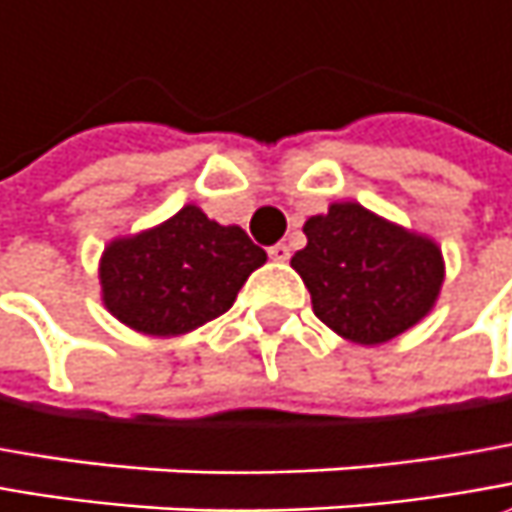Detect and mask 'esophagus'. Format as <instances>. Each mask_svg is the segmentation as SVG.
I'll return each mask as SVG.
<instances>
[{
    "instance_id": "esophagus-1",
    "label": "esophagus",
    "mask_w": 512,
    "mask_h": 512,
    "mask_svg": "<svg viewBox=\"0 0 512 512\" xmlns=\"http://www.w3.org/2000/svg\"><path fill=\"white\" fill-rule=\"evenodd\" d=\"M289 246H286V243H274V246H269V257H272V260H277V263H286V260H289Z\"/></svg>"
}]
</instances>
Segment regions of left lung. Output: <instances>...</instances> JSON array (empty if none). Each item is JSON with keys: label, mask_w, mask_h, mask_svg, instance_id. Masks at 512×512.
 Wrapping results in <instances>:
<instances>
[{"label": "left lung", "mask_w": 512, "mask_h": 512, "mask_svg": "<svg viewBox=\"0 0 512 512\" xmlns=\"http://www.w3.org/2000/svg\"><path fill=\"white\" fill-rule=\"evenodd\" d=\"M306 249L291 257L314 314L360 345L416 326L442 289V252L428 238L382 221L360 203H334L303 226Z\"/></svg>", "instance_id": "8db88e82"}]
</instances>
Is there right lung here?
I'll return each instance as SVG.
<instances>
[{
  "label": "right lung",
  "mask_w": 512,
  "mask_h": 512,
  "mask_svg": "<svg viewBox=\"0 0 512 512\" xmlns=\"http://www.w3.org/2000/svg\"><path fill=\"white\" fill-rule=\"evenodd\" d=\"M266 252L240 226L209 221L198 206L135 238L113 240L101 257L104 306L121 323L175 337L232 309Z\"/></svg>",
  "instance_id": "add662e5"
}]
</instances>
